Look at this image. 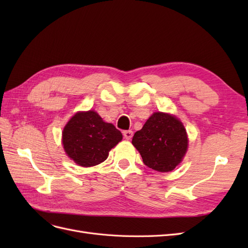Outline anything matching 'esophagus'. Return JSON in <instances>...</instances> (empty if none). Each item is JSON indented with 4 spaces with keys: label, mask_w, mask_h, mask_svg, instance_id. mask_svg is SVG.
Returning a JSON list of instances; mask_svg holds the SVG:
<instances>
[{
    "label": "esophagus",
    "mask_w": 248,
    "mask_h": 248,
    "mask_svg": "<svg viewBox=\"0 0 248 248\" xmlns=\"http://www.w3.org/2000/svg\"><path fill=\"white\" fill-rule=\"evenodd\" d=\"M123 136H124V138H125L126 140H131V138H132V136H133V131H131V130H126V131L123 132Z\"/></svg>",
    "instance_id": "esophagus-1"
}]
</instances>
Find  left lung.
I'll list each match as a JSON object with an SVG mask.
<instances>
[{
	"mask_svg": "<svg viewBox=\"0 0 248 248\" xmlns=\"http://www.w3.org/2000/svg\"><path fill=\"white\" fill-rule=\"evenodd\" d=\"M132 145L148 168L167 172L182 161L188 147V139L179 119L158 111L154 112L142 128L134 133Z\"/></svg>",
	"mask_w": 248,
	"mask_h": 248,
	"instance_id": "8db88e82",
	"label": "left lung"
}]
</instances>
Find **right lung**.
Listing matches in <instances>:
<instances>
[{"label":"right lung","mask_w":248,"mask_h":248,"mask_svg":"<svg viewBox=\"0 0 248 248\" xmlns=\"http://www.w3.org/2000/svg\"><path fill=\"white\" fill-rule=\"evenodd\" d=\"M122 133L104 122L94 110L78 111L63 130V146L70 159L80 167H94L108 158V152L119 141Z\"/></svg>","instance_id":"1"}]
</instances>
